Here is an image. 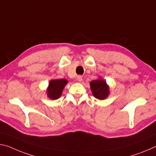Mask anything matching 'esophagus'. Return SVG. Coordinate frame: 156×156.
<instances>
[{
	"mask_svg": "<svg viewBox=\"0 0 156 156\" xmlns=\"http://www.w3.org/2000/svg\"><path fill=\"white\" fill-rule=\"evenodd\" d=\"M76 80H77L78 82H81L83 80V77H82L81 76H78L77 77H76Z\"/></svg>",
	"mask_w": 156,
	"mask_h": 156,
	"instance_id": "esophagus-1",
	"label": "esophagus"
}]
</instances>
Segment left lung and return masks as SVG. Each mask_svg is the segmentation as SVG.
Wrapping results in <instances>:
<instances>
[{"instance_id":"left-lung-1","label":"left lung","mask_w":156,"mask_h":156,"mask_svg":"<svg viewBox=\"0 0 156 156\" xmlns=\"http://www.w3.org/2000/svg\"><path fill=\"white\" fill-rule=\"evenodd\" d=\"M91 89L94 96L97 99L103 100L109 95V87L106 82L102 80H93L90 83Z\"/></svg>"}]
</instances>
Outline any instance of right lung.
I'll list each match as a JSON object with an SVG mask.
<instances>
[{
  "instance_id": "obj_1",
  "label": "right lung",
  "mask_w": 156,
  "mask_h": 156,
  "mask_svg": "<svg viewBox=\"0 0 156 156\" xmlns=\"http://www.w3.org/2000/svg\"><path fill=\"white\" fill-rule=\"evenodd\" d=\"M67 83V80L66 79H58V80L50 81L49 87L47 89V92H48L47 95L49 98L53 100L59 98Z\"/></svg>"
}]
</instances>
